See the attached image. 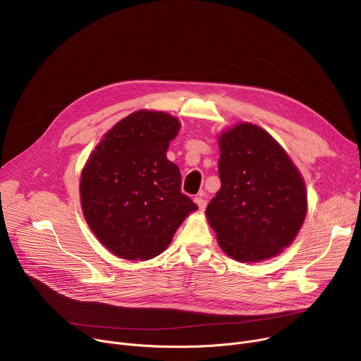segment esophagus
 I'll list each match as a JSON object with an SVG mask.
<instances>
[{
    "instance_id": "esophagus-1",
    "label": "esophagus",
    "mask_w": 361,
    "mask_h": 361,
    "mask_svg": "<svg viewBox=\"0 0 361 361\" xmlns=\"http://www.w3.org/2000/svg\"><path fill=\"white\" fill-rule=\"evenodd\" d=\"M195 203L199 206V210H204L206 204H207V202H206V199H203V196L195 197Z\"/></svg>"
}]
</instances>
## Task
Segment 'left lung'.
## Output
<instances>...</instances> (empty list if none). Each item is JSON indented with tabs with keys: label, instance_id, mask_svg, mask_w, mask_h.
<instances>
[{
	"label": "left lung",
	"instance_id": "obj_1",
	"mask_svg": "<svg viewBox=\"0 0 361 361\" xmlns=\"http://www.w3.org/2000/svg\"><path fill=\"white\" fill-rule=\"evenodd\" d=\"M221 190L206 216L221 248L257 262L289 247L300 231L307 197L290 157L259 126L239 123L219 136Z\"/></svg>",
	"mask_w": 361,
	"mask_h": 361
}]
</instances>
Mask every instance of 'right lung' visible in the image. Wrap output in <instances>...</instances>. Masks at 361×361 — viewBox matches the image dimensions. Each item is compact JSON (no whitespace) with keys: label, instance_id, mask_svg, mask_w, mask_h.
Returning a JSON list of instances; mask_svg holds the SVG:
<instances>
[{"label":"right lung","instance_id":"obj_1","mask_svg":"<svg viewBox=\"0 0 361 361\" xmlns=\"http://www.w3.org/2000/svg\"><path fill=\"white\" fill-rule=\"evenodd\" d=\"M180 122L139 110L116 123L81 173L84 218L99 241L125 259H151L197 204L181 193L178 166L166 159Z\"/></svg>","mask_w":361,"mask_h":361}]
</instances>
